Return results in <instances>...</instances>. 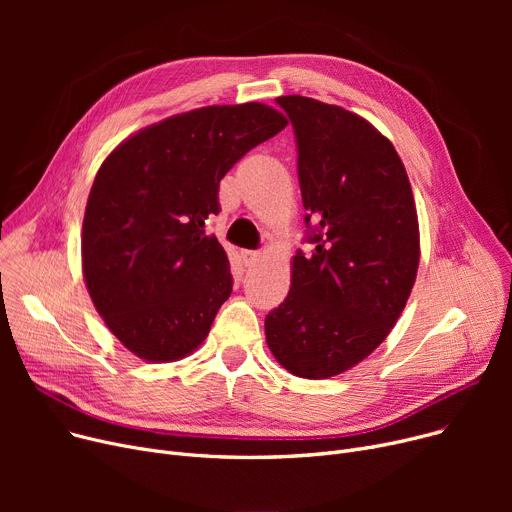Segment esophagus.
<instances>
[{
	"instance_id": "34e87169",
	"label": "esophagus",
	"mask_w": 512,
	"mask_h": 512,
	"mask_svg": "<svg viewBox=\"0 0 512 512\" xmlns=\"http://www.w3.org/2000/svg\"><path fill=\"white\" fill-rule=\"evenodd\" d=\"M240 257H242V261H245V265H255V263L259 261L261 253H259V251H251V249H245V251L240 253Z\"/></svg>"
}]
</instances>
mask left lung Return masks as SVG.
I'll use <instances>...</instances> for the list:
<instances>
[{
  "label": "left lung",
  "instance_id": "left-lung-1",
  "mask_svg": "<svg viewBox=\"0 0 512 512\" xmlns=\"http://www.w3.org/2000/svg\"><path fill=\"white\" fill-rule=\"evenodd\" d=\"M276 103L297 141L313 251L294 255L265 338L290 373L332 378L373 353L407 305L419 265L413 191L396 149L367 120L301 95Z\"/></svg>",
  "mask_w": 512,
  "mask_h": 512
}]
</instances>
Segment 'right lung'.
Here are the masks:
<instances>
[{
    "label": "right lung",
    "instance_id": "right-lung-1",
    "mask_svg": "<svg viewBox=\"0 0 512 512\" xmlns=\"http://www.w3.org/2000/svg\"><path fill=\"white\" fill-rule=\"evenodd\" d=\"M286 118L263 103L209 105L134 134L107 157L83 222L95 309L141 359L193 353L232 292L230 261L205 224L220 180Z\"/></svg>",
    "mask_w": 512,
    "mask_h": 512
}]
</instances>
